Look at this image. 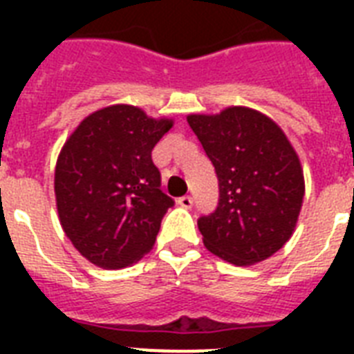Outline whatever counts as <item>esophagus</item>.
Masks as SVG:
<instances>
[{
	"mask_svg": "<svg viewBox=\"0 0 354 354\" xmlns=\"http://www.w3.org/2000/svg\"><path fill=\"white\" fill-rule=\"evenodd\" d=\"M180 207H185V209H191L193 207V198L191 196H182V198L176 200Z\"/></svg>",
	"mask_w": 354,
	"mask_h": 354,
	"instance_id": "esophagus-1",
	"label": "esophagus"
}]
</instances>
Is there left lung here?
I'll return each mask as SVG.
<instances>
[{"instance_id": "1", "label": "left lung", "mask_w": 354, "mask_h": 354, "mask_svg": "<svg viewBox=\"0 0 354 354\" xmlns=\"http://www.w3.org/2000/svg\"><path fill=\"white\" fill-rule=\"evenodd\" d=\"M215 165L221 198L202 216L205 248L235 266L272 257L296 230L305 196L299 156L274 119L248 106L187 115Z\"/></svg>"}]
</instances>
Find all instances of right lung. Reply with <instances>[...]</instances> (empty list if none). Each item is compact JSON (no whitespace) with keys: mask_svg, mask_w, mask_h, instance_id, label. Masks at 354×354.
<instances>
[{"mask_svg":"<svg viewBox=\"0 0 354 354\" xmlns=\"http://www.w3.org/2000/svg\"><path fill=\"white\" fill-rule=\"evenodd\" d=\"M172 124L132 104H112L82 119L66 139L55 167L58 218L99 268L130 266L154 246L174 202L160 189L152 149Z\"/></svg>","mask_w":354,"mask_h":354,"instance_id":"1","label":"right lung"}]
</instances>
